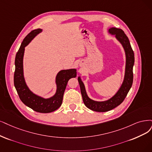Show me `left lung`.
<instances>
[{"mask_svg": "<svg viewBox=\"0 0 152 152\" xmlns=\"http://www.w3.org/2000/svg\"><path fill=\"white\" fill-rule=\"evenodd\" d=\"M109 32L111 34H115L116 38L118 40L125 49L126 54V68L124 81L120 89L114 96L105 102H95L89 98L86 94L85 85L81 80L80 77H78L81 93L83 102L85 106L89 109L98 112H105L112 109H114L116 106L120 105L125 98L132 86L133 80V67L134 62V53L130 43V41L123 31L121 29H117L115 27H111L109 29Z\"/></svg>", "mask_w": 152, "mask_h": 152, "instance_id": "1", "label": "left lung"}]
</instances>
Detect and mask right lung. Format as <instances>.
Here are the masks:
<instances>
[{
  "label": "right lung",
  "mask_w": 152,
  "mask_h": 152,
  "mask_svg": "<svg viewBox=\"0 0 152 152\" xmlns=\"http://www.w3.org/2000/svg\"><path fill=\"white\" fill-rule=\"evenodd\" d=\"M42 31L37 29L32 31L22 41L15 59V72L14 76V86L22 102L34 111L39 113H48L58 109L63 102V95L69 80L76 76V70L71 69L62 70L56 76L57 91L53 97L44 99L32 93L27 86L23 75V57L25 47L37 34Z\"/></svg>",
  "instance_id": "1"
}]
</instances>
